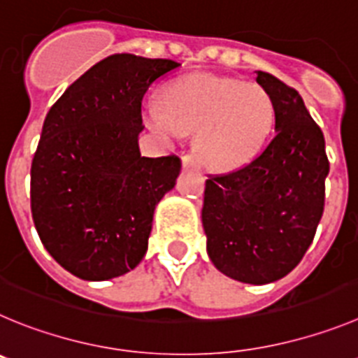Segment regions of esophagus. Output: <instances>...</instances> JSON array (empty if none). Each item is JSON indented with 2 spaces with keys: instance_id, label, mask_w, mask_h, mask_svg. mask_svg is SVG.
Listing matches in <instances>:
<instances>
[{
  "instance_id": "34e87169",
  "label": "esophagus",
  "mask_w": 358,
  "mask_h": 358,
  "mask_svg": "<svg viewBox=\"0 0 358 358\" xmlns=\"http://www.w3.org/2000/svg\"><path fill=\"white\" fill-rule=\"evenodd\" d=\"M182 164H183V167H196V166H198V162H196V159L192 155L183 157Z\"/></svg>"
}]
</instances>
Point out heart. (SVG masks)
Listing matches in <instances>:
<instances>
[{"label": "heart", "mask_w": 358, "mask_h": 358, "mask_svg": "<svg viewBox=\"0 0 358 358\" xmlns=\"http://www.w3.org/2000/svg\"><path fill=\"white\" fill-rule=\"evenodd\" d=\"M162 108H144L148 128L164 139L196 131L199 160L212 169H231L248 162L271 130L275 107L259 83L214 75H189L162 91Z\"/></svg>", "instance_id": "heart-1"}]
</instances>
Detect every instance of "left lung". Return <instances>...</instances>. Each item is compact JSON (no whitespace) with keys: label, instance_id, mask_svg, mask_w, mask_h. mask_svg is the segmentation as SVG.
<instances>
[{"label":"left lung","instance_id":"obj_1","mask_svg":"<svg viewBox=\"0 0 358 358\" xmlns=\"http://www.w3.org/2000/svg\"><path fill=\"white\" fill-rule=\"evenodd\" d=\"M275 107V135L255 159L208 175L201 219L219 271L244 283L275 282L314 241L330 171L324 137L296 89L259 71Z\"/></svg>","mask_w":358,"mask_h":358}]
</instances>
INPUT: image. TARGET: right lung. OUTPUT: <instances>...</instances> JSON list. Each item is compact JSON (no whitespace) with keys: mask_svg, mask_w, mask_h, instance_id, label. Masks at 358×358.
<instances>
[{"mask_svg":"<svg viewBox=\"0 0 358 358\" xmlns=\"http://www.w3.org/2000/svg\"><path fill=\"white\" fill-rule=\"evenodd\" d=\"M180 67L115 53L83 73L44 119L31 160V215L44 248L83 280L134 269L148 250L155 205L182 160L141 157L143 98Z\"/></svg>","mask_w":358,"mask_h":358,"instance_id":"1","label":"right lung"}]
</instances>
